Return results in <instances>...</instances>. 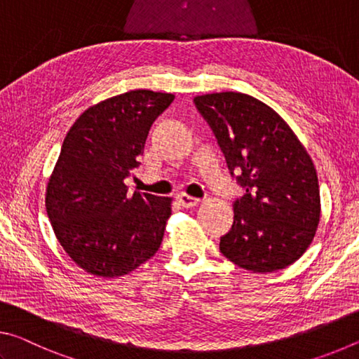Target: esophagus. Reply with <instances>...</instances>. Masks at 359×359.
Instances as JSON below:
<instances>
[{
	"mask_svg": "<svg viewBox=\"0 0 359 359\" xmlns=\"http://www.w3.org/2000/svg\"><path fill=\"white\" fill-rule=\"evenodd\" d=\"M178 202L183 205L184 208H192V207H196V205L201 202V198H197V197H191V196H187V194H180L178 196Z\"/></svg>",
	"mask_w": 359,
	"mask_h": 359,
	"instance_id": "1",
	"label": "esophagus"
}]
</instances>
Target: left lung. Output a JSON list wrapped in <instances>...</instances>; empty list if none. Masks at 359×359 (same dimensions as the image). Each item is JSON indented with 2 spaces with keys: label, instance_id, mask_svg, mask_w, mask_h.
I'll use <instances>...</instances> for the list:
<instances>
[{
  "label": "left lung",
  "instance_id": "1",
  "mask_svg": "<svg viewBox=\"0 0 359 359\" xmlns=\"http://www.w3.org/2000/svg\"><path fill=\"white\" fill-rule=\"evenodd\" d=\"M237 172L243 197L233 202V224L219 250L250 272H273L301 257L320 222L316 170L290 126L259 100L240 92L194 98Z\"/></svg>",
  "mask_w": 359,
  "mask_h": 359
}]
</instances>
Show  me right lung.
Segmentation results:
<instances>
[{
	"mask_svg": "<svg viewBox=\"0 0 359 359\" xmlns=\"http://www.w3.org/2000/svg\"><path fill=\"white\" fill-rule=\"evenodd\" d=\"M175 95L130 90L82 113L63 140L46 189L55 237L72 261L95 277L130 273L162 243L172 198L128 194L149 128Z\"/></svg>",
	"mask_w": 359,
	"mask_h": 359,
	"instance_id": "obj_1",
	"label": "right lung"
}]
</instances>
